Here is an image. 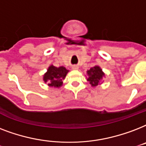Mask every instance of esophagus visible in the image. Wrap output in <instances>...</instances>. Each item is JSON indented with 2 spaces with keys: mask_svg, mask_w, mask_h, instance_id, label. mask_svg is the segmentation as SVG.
<instances>
[{
  "mask_svg": "<svg viewBox=\"0 0 146 146\" xmlns=\"http://www.w3.org/2000/svg\"><path fill=\"white\" fill-rule=\"evenodd\" d=\"M72 69L78 70V65H73V66H72Z\"/></svg>",
  "mask_w": 146,
  "mask_h": 146,
  "instance_id": "obj_1",
  "label": "esophagus"
}]
</instances>
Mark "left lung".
<instances>
[{"label":"left lung","instance_id":"obj_1","mask_svg":"<svg viewBox=\"0 0 146 146\" xmlns=\"http://www.w3.org/2000/svg\"><path fill=\"white\" fill-rule=\"evenodd\" d=\"M104 77V72L98 65H95L91 68L90 70L87 71V81L93 88L103 83V78Z\"/></svg>","mask_w":146,"mask_h":146}]
</instances>
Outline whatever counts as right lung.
Listing matches in <instances>:
<instances>
[{"label":"right lung","mask_w":146,"mask_h":146,"mask_svg":"<svg viewBox=\"0 0 146 146\" xmlns=\"http://www.w3.org/2000/svg\"><path fill=\"white\" fill-rule=\"evenodd\" d=\"M64 66L55 67L53 65L48 66L47 72L43 74L42 80L45 83L48 84V87L54 88H59L63 84V80L68 73Z\"/></svg>","instance_id":"right-lung-1"}]
</instances>
